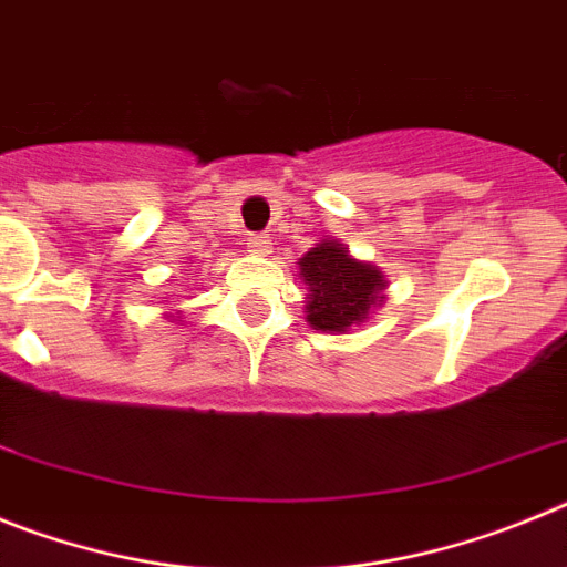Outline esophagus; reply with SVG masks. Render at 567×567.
I'll return each instance as SVG.
<instances>
[{"instance_id":"obj_1","label":"esophagus","mask_w":567,"mask_h":567,"mask_svg":"<svg viewBox=\"0 0 567 567\" xmlns=\"http://www.w3.org/2000/svg\"><path fill=\"white\" fill-rule=\"evenodd\" d=\"M247 247L252 255H269L272 252V240H269V235H252Z\"/></svg>"}]
</instances>
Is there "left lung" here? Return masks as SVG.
Instances as JSON below:
<instances>
[{"mask_svg": "<svg viewBox=\"0 0 567 567\" xmlns=\"http://www.w3.org/2000/svg\"><path fill=\"white\" fill-rule=\"evenodd\" d=\"M307 284V320L320 332H349L360 327L383 298V272L352 258L338 240H320L298 260Z\"/></svg>", "mask_w": 567, "mask_h": 567, "instance_id": "obj_1", "label": "left lung"}]
</instances>
